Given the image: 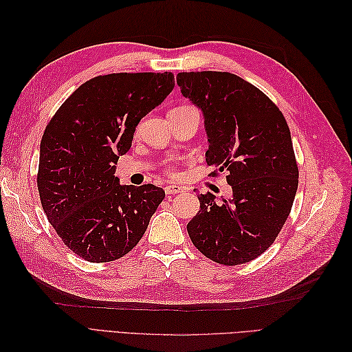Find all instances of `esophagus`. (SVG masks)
Listing matches in <instances>:
<instances>
[{
	"mask_svg": "<svg viewBox=\"0 0 352 352\" xmlns=\"http://www.w3.org/2000/svg\"><path fill=\"white\" fill-rule=\"evenodd\" d=\"M164 190H166V194H167V195H173V194L182 192L184 188H182V186H179V185H175V184H168V185L164 188Z\"/></svg>",
	"mask_w": 352,
	"mask_h": 352,
	"instance_id": "esophagus-1",
	"label": "esophagus"
}]
</instances>
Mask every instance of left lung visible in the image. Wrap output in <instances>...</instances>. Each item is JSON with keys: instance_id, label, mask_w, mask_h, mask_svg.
Masks as SVG:
<instances>
[{"instance_id": "1", "label": "left lung", "mask_w": 352, "mask_h": 352, "mask_svg": "<svg viewBox=\"0 0 352 352\" xmlns=\"http://www.w3.org/2000/svg\"><path fill=\"white\" fill-rule=\"evenodd\" d=\"M180 92L204 114L206 162L226 172L232 198L198 195L188 223L192 243L207 258L236 265L257 258L278 238L298 188L291 132L267 95L228 72H184Z\"/></svg>"}]
</instances>
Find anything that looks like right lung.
<instances>
[{
	"instance_id": "1",
	"label": "right lung",
	"mask_w": 352,
	"mask_h": 352,
	"mask_svg": "<svg viewBox=\"0 0 352 352\" xmlns=\"http://www.w3.org/2000/svg\"><path fill=\"white\" fill-rule=\"evenodd\" d=\"M175 88L173 73H111L82 83L41 140L38 190L66 247L91 263L123 257L141 241L163 188L120 185L119 157L141 122Z\"/></svg>"
}]
</instances>
